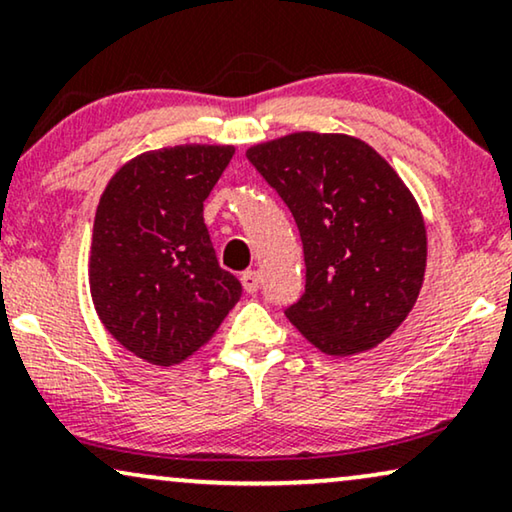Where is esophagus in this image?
I'll list each match as a JSON object with an SVG mask.
<instances>
[{
  "mask_svg": "<svg viewBox=\"0 0 512 512\" xmlns=\"http://www.w3.org/2000/svg\"><path fill=\"white\" fill-rule=\"evenodd\" d=\"M241 283H243V290L248 294H255L259 290V285H262V276H259V271H246L241 276Z\"/></svg>",
  "mask_w": 512,
  "mask_h": 512,
  "instance_id": "34e87169",
  "label": "esophagus"
}]
</instances>
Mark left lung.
I'll return each mask as SVG.
<instances>
[{
  "label": "left lung",
  "instance_id": "left-lung-1",
  "mask_svg": "<svg viewBox=\"0 0 512 512\" xmlns=\"http://www.w3.org/2000/svg\"><path fill=\"white\" fill-rule=\"evenodd\" d=\"M246 157L297 222L306 292L287 308L315 348H376L413 311L427 269V227L397 171L348 134L294 132Z\"/></svg>",
  "mask_w": 512,
  "mask_h": 512
}]
</instances>
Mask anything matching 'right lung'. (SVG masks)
I'll return each instance as SVG.
<instances>
[{"label": "right lung", "mask_w": 512, "mask_h": 512, "mask_svg": "<svg viewBox=\"0 0 512 512\" xmlns=\"http://www.w3.org/2000/svg\"><path fill=\"white\" fill-rule=\"evenodd\" d=\"M234 146L150 150L115 171L95 213L90 294L122 348L174 366L211 341L241 297L220 269L204 225V201Z\"/></svg>", "instance_id": "right-lung-1"}]
</instances>
